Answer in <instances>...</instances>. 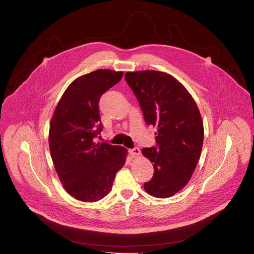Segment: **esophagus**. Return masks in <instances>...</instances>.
<instances>
[{
	"instance_id": "esophagus-1",
	"label": "esophagus",
	"mask_w": 254,
	"mask_h": 254,
	"mask_svg": "<svg viewBox=\"0 0 254 254\" xmlns=\"http://www.w3.org/2000/svg\"><path fill=\"white\" fill-rule=\"evenodd\" d=\"M129 153L131 154V156L136 157V156H139L141 154V150H140L139 147H134V148L129 149Z\"/></svg>"
}]
</instances>
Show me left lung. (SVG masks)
Here are the masks:
<instances>
[{"label": "left lung", "mask_w": 254, "mask_h": 254, "mask_svg": "<svg viewBox=\"0 0 254 254\" xmlns=\"http://www.w3.org/2000/svg\"><path fill=\"white\" fill-rule=\"evenodd\" d=\"M125 80L139 101L146 124L157 129L158 147L142 148L154 168L144 189L152 196L170 197L189 183L200 157L204 131L199 109L170 74L141 70L126 73Z\"/></svg>", "instance_id": "1"}]
</instances>
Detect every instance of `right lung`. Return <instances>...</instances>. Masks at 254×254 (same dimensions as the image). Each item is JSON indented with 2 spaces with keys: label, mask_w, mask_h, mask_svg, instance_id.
<instances>
[{
  "label": "right lung",
  "mask_w": 254,
  "mask_h": 254,
  "mask_svg": "<svg viewBox=\"0 0 254 254\" xmlns=\"http://www.w3.org/2000/svg\"><path fill=\"white\" fill-rule=\"evenodd\" d=\"M122 76V71L98 69L78 77L53 114L49 132L53 163L65 190L78 200L104 198L126 162L125 147L94 142L103 129L100 99Z\"/></svg>",
  "instance_id": "obj_1"
}]
</instances>
